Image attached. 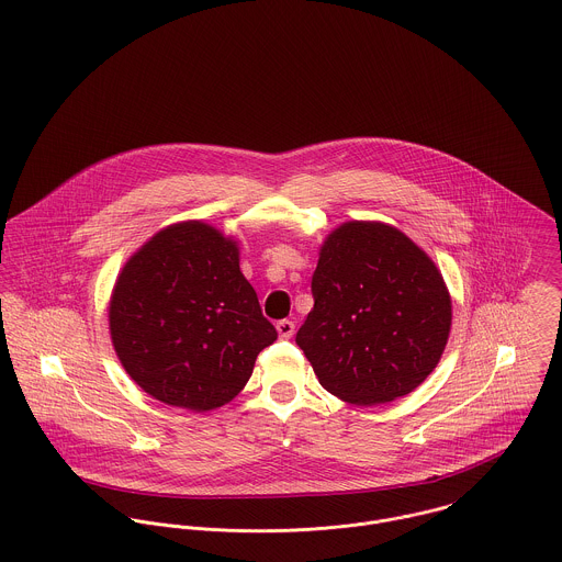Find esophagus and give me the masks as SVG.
Here are the masks:
<instances>
[{"instance_id":"1","label":"esophagus","mask_w":562,"mask_h":562,"mask_svg":"<svg viewBox=\"0 0 562 562\" xmlns=\"http://www.w3.org/2000/svg\"><path fill=\"white\" fill-rule=\"evenodd\" d=\"M276 329L280 334V338H291L295 334V323L289 321V318H282L276 323Z\"/></svg>"}]
</instances>
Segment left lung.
<instances>
[{"label": "left lung", "instance_id": "obj_1", "mask_svg": "<svg viewBox=\"0 0 562 562\" xmlns=\"http://www.w3.org/2000/svg\"><path fill=\"white\" fill-rule=\"evenodd\" d=\"M295 342L318 383L353 405L409 394L450 331V297L434 260L401 231L349 222L321 248Z\"/></svg>", "mask_w": 562, "mask_h": 562}]
</instances>
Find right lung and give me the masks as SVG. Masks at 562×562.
I'll return each mask as SVG.
<instances>
[{
    "label": "right lung",
    "mask_w": 562,
    "mask_h": 562,
    "mask_svg": "<svg viewBox=\"0 0 562 562\" xmlns=\"http://www.w3.org/2000/svg\"><path fill=\"white\" fill-rule=\"evenodd\" d=\"M110 329L131 379L191 412L235 398L256 356L278 338L239 269L235 241L200 222L157 233L128 258Z\"/></svg>",
    "instance_id": "right-lung-1"
}]
</instances>
